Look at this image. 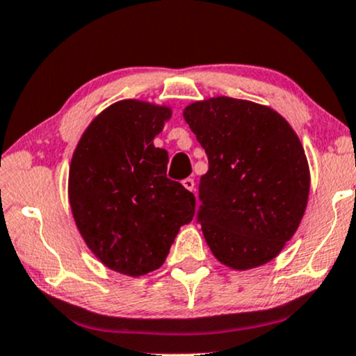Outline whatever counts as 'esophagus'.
<instances>
[{
    "instance_id": "obj_1",
    "label": "esophagus",
    "mask_w": 356,
    "mask_h": 356,
    "mask_svg": "<svg viewBox=\"0 0 356 356\" xmlns=\"http://www.w3.org/2000/svg\"><path fill=\"white\" fill-rule=\"evenodd\" d=\"M182 186L186 187L187 191H194V187H195V182H194V179H191V177H187V179H184L182 181Z\"/></svg>"
}]
</instances>
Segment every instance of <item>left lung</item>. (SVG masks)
<instances>
[{"mask_svg":"<svg viewBox=\"0 0 356 356\" xmlns=\"http://www.w3.org/2000/svg\"><path fill=\"white\" fill-rule=\"evenodd\" d=\"M205 149L197 222L220 264L248 270L270 262L297 232L310 192L303 145L277 111L219 96L184 109Z\"/></svg>","mask_w":356,"mask_h":356,"instance_id":"left-lung-1","label":"left lung"}]
</instances>
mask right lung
Masks as SVG:
<instances>
[{"instance_id": "right-lung-1", "label": "right lung", "mask_w": 356, "mask_h": 356, "mask_svg": "<svg viewBox=\"0 0 356 356\" xmlns=\"http://www.w3.org/2000/svg\"><path fill=\"white\" fill-rule=\"evenodd\" d=\"M167 106L124 99L94 118L70 167V204L86 245L111 270L140 277L165 262L195 197L167 179L169 154L154 145Z\"/></svg>"}]
</instances>
